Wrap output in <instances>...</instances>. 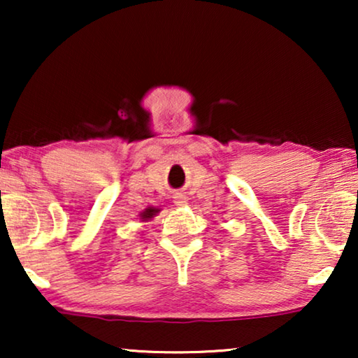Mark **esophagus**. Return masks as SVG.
<instances>
[{"instance_id": "1", "label": "esophagus", "mask_w": 358, "mask_h": 358, "mask_svg": "<svg viewBox=\"0 0 358 358\" xmlns=\"http://www.w3.org/2000/svg\"><path fill=\"white\" fill-rule=\"evenodd\" d=\"M173 199H174V203L178 205V207H184V205L187 203V197H185L184 194H176Z\"/></svg>"}]
</instances>
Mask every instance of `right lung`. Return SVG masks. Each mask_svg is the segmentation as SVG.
Returning <instances> with one entry per match:
<instances>
[{"instance_id": "1", "label": "right lung", "mask_w": 358, "mask_h": 358, "mask_svg": "<svg viewBox=\"0 0 358 358\" xmlns=\"http://www.w3.org/2000/svg\"><path fill=\"white\" fill-rule=\"evenodd\" d=\"M158 212H159V210H156V208H153V207H151V208H146L145 212L140 215V217H141V222H148V220L153 218L155 215L158 213Z\"/></svg>"}]
</instances>
